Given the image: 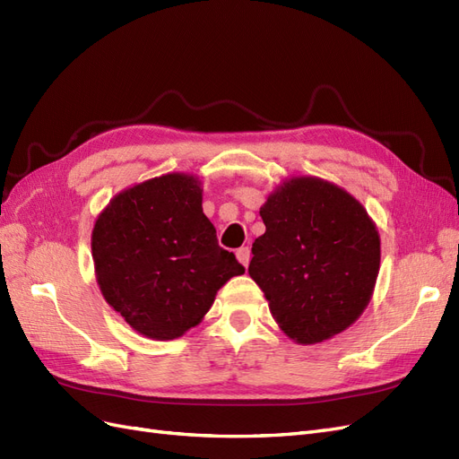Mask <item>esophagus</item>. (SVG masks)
<instances>
[{
    "instance_id": "obj_1",
    "label": "esophagus",
    "mask_w": 459,
    "mask_h": 459,
    "mask_svg": "<svg viewBox=\"0 0 459 459\" xmlns=\"http://www.w3.org/2000/svg\"><path fill=\"white\" fill-rule=\"evenodd\" d=\"M238 258H239V262L243 264V266L247 268L248 262H251V248H248V247L238 248Z\"/></svg>"
}]
</instances>
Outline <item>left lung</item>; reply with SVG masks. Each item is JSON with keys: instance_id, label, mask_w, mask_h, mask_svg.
I'll return each instance as SVG.
<instances>
[{"instance_id": "left-lung-1", "label": "left lung", "mask_w": 459, "mask_h": 459, "mask_svg": "<svg viewBox=\"0 0 459 459\" xmlns=\"http://www.w3.org/2000/svg\"><path fill=\"white\" fill-rule=\"evenodd\" d=\"M266 231L253 243L248 273L289 339L316 344L351 327L373 295L379 231L351 193L300 176L260 208Z\"/></svg>"}]
</instances>
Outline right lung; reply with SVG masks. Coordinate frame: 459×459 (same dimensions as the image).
<instances>
[{
  "mask_svg": "<svg viewBox=\"0 0 459 459\" xmlns=\"http://www.w3.org/2000/svg\"><path fill=\"white\" fill-rule=\"evenodd\" d=\"M97 283L137 333L157 341L201 324L218 289L245 268L218 245L191 174H164L118 195L91 233Z\"/></svg>",
  "mask_w": 459,
  "mask_h": 459,
  "instance_id": "right-lung-1",
  "label": "right lung"
}]
</instances>
